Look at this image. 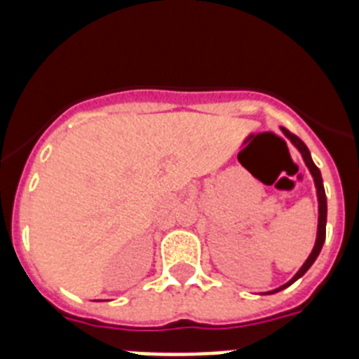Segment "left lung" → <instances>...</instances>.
Segmentation results:
<instances>
[{"instance_id": "8db88e82", "label": "left lung", "mask_w": 359, "mask_h": 359, "mask_svg": "<svg viewBox=\"0 0 359 359\" xmlns=\"http://www.w3.org/2000/svg\"><path fill=\"white\" fill-rule=\"evenodd\" d=\"M282 133L290 138L291 142L294 144V147L298 149V151L302 152V158L304 161H306V165L309 167L311 174H313V177H315V185H316V194H318V236H316V243H315V248H313V252H311V255L307 257V261L304 262V266L300 269H298V273L294 275L293 278H291L287 284H284V286H280L278 290H273V291H269V293H277V291L284 290V287L291 286L294 280H298V278L302 277L304 273H306L307 269L313 266V262L316 261V257H318L320 250H322L323 246V241H325V223H327V199H325V190H323V183H322V174H320V169L316 167L315 163H313V160H311V152L309 149H307V145L304 144L300 138H298L297 135H293V133L287 131L286 128H282Z\"/></svg>"}]
</instances>
